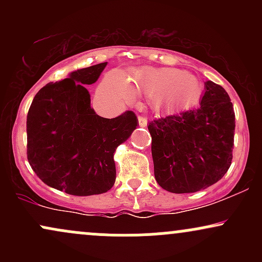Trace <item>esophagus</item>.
<instances>
[{"mask_svg": "<svg viewBox=\"0 0 262 262\" xmlns=\"http://www.w3.org/2000/svg\"><path fill=\"white\" fill-rule=\"evenodd\" d=\"M138 122H139L140 127H145V125L148 124V119L144 116H138Z\"/></svg>", "mask_w": 262, "mask_h": 262, "instance_id": "esophagus-1", "label": "esophagus"}]
</instances>
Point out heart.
Returning a JSON list of instances; mask_svg holds the SVG:
<instances>
[{
	"label": "heart",
	"instance_id": "heart-1",
	"mask_svg": "<svg viewBox=\"0 0 262 262\" xmlns=\"http://www.w3.org/2000/svg\"><path fill=\"white\" fill-rule=\"evenodd\" d=\"M133 88L151 98L154 106L175 110L200 96L201 83L196 77L180 69L144 68L135 70L125 81L119 74H111L102 83V93L116 102L134 98Z\"/></svg>",
	"mask_w": 262,
	"mask_h": 262
}]
</instances>
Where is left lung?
Wrapping results in <instances>:
<instances>
[{
    "label": "left lung",
    "instance_id": "left-lung-1",
    "mask_svg": "<svg viewBox=\"0 0 262 262\" xmlns=\"http://www.w3.org/2000/svg\"><path fill=\"white\" fill-rule=\"evenodd\" d=\"M197 108L149 122L156 182L192 193L218 182L233 159L235 113L227 91L207 81Z\"/></svg>",
    "mask_w": 262,
    "mask_h": 262
}]
</instances>
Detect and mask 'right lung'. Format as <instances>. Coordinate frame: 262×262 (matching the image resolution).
<instances>
[{
    "mask_svg": "<svg viewBox=\"0 0 262 262\" xmlns=\"http://www.w3.org/2000/svg\"><path fill=\"white\" fill-rule=\"evenodd\" d=\"M106 65L80 69L45 85L27 114L29 165L48 186L74 196L100 194L113 187V154L138 124L133 111L108 119L91 108L85 85L96 82Z\"/></svg>",
    "mask_w": 262,
    "mask_h": 262,
    "instance_id": "1",
    "label": "right lung"
}]
</instances>
